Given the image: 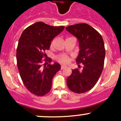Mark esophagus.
Masks as SVG:
<instances>
[{"label": "esophagus", "instance_id": "obj_1", "mask_svg": "<svg viewBox=\"0 0 121 121\" xmlns=\"http://www.w3.org/2000/svg\"><path fill=\"white\" fill-rule=\"evenodd\" d=\"M65 68H66V66H65V65H62L61 66V69H64Z\"/></svg>", "mask_w": 121, "mask_h": 121}]
</instances>
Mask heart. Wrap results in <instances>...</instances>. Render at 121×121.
Returning a JSON list of instances; mask_svg holds the SVG:
<instances>
[{
  "instance_id": "1",
  "label": "heart",
  "mask_w": 121,
  "mask_h": 121,
  "mask_svg": "<svg viewBox=\"0 0 121 121\" xmlns=\"http://www.w3.org/2000/svg\"><path fill=\"white\" fill-rule=\"evenodd\" d=\"M56 60L62 64H68L70 61V58L65 54H60L56 56Z\"/></svg>"
}]
</instances>
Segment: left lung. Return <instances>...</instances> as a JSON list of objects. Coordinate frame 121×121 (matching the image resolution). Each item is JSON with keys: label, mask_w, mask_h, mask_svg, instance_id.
Returning <instances> with one entry per match:
<instances>
[{"label": "left lung", "mask_w": 121, "mask_h": 121, "mask_svg": "<svg viewBox=\"0 0 121 121\" xmlns=\"http://www.w3.org/2000/svg\"><path fill=\"white\" fill-rule=\"evenodd\" d=\"M78 39L80 50L76 59L78 65L83 64L82 71L72 69L67 78L68 88L77 94L90 91L98 81L103 70L105 56L104 42L101 35L86 23H80L65 27Z\"/></svg>", "instance_id": "8db88e82"}]
</instances>
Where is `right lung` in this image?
<instances>
[{"instance_id": "obj_1", "label": "right lung", "mask_w": 121, "mask_h": 121, "mask_svg": "<svg viewBox=\"0 0 121 121\" xmlns=\"http://www.w3.org/2000/svg\"><path fill=\"white\" fill-rule=\"evenodd\" d=\"M64 29L43 22H37L23 31L17 47V65L24 86L33 94L44 96L52 88V80L60 65L51 64L45 51L49 50L51 41Z\"/></svg>"}]
</instances>
